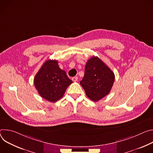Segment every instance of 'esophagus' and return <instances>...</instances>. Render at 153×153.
Masks as SVG:
<instances>
[{"mask_svg":"<svg viewBox=\"0 0 153 153\" xmlns=\"http://www.w3.org/2000/svg\"><path fill=\"white\" fill-rule=\"evenodd\" d=\"M72 79V81H73L74 82H76V81H78V77H77V76L73 77Z\"/></svg>","mask_w":153,"mask_h":153,"instance_id":"esophagus-1","label":"esophagus"}]
</instances>
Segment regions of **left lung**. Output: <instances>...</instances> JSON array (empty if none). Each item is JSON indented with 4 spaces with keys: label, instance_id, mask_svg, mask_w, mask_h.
Instances as JSON below:
<instances>
[{
    "label": "left lung",
    "instance_id": "obj_1",
    "mask_svg": "<svg viewBox=\"0 0 153 153\" xmlns=\"http://www.w3.org/2000/svg\"><path fill=\"white\" fill-rule=\"evenodd\" d=\"M84 75L80 84L87 97L98 101L111 91L115 75L110 68L97 56H92L86 64Z\"/></svg>",
    "mask_w": 153,
    "mask_h": 153
}]
</instances>
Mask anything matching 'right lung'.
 <instances>
[{
	"label": "right lung",
	"mask_w": 153,
	"mask_h": 153,
	"mask_svg": "<svg viewBox=\"0 0 153 153\" xmlns=\"http://www.w3.org/2000/svg\"><path fill=\"white\" fill-rule=\"evenodd\" d=\"M72 83L57 60L45 61L34 78V84L39 94L50 102L61 98L67 88Z\"/></svg>",
	"instance_id": "obj_1"
}]
</instances>
